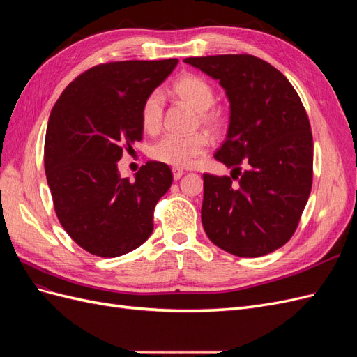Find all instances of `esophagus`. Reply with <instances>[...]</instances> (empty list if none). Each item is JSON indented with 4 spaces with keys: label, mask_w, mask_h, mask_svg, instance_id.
<instances>
[{
    "label": "esophagus",
    "mask_w": 357,
    "mask_h": 357,
    "mask_svg": "<svg viewBox=\"0 0 357 357\" xmlns=\"http://www.w3.org/2000/svg\"><path fill=\"white\" fill-rule=\"evenodd\" d=\"M183 174H185V171L183 169L172 168V177H174V180H180L183 177Z\"/></svg>",
    "instance_id": "1"
}]
</instances>
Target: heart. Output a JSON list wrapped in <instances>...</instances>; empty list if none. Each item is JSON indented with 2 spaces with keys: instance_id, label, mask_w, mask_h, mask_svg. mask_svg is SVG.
Here are the masks:
<instances>
[{
  "instance_id": "heart-1",
  "label": "heart",
  "mask_w": 357,
  "mask_h": 357,
  "mask_svg": "<svg viewBox=\"0 0 357 357\" xmlns=\"http://www.w3.org/2000/svg\"><path fill=\"white\" fill-rule=\"evenodd\" d=\"M171 92L180 101L188 104L197 112L199 126L210 134H218L223 128L225 117L222 112L213 109L214 91L207 80L195 74H185L172 83ZM164 116V98L160 92L155 91L146 96L142 105V125L144 131L153 134L159 131ZM208 147V139L204 134L197 132L186 137L167 135L160 138L150 149V158L176 168H188L195 164Z\"/></svg>"
}]
</instances>
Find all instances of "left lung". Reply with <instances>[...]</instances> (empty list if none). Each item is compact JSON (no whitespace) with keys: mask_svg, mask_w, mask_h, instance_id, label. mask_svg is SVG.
Instances as JSON below:
<instances>
[{"mask_svg":"<svg viewBox=\"0 0 357 357\" xmlns=\"http://www.w3.org/2000/svg\"><path fill=\"white\" fill-rule=\"evenodd\" d=\"M183 62L218 80L229 101L228 132L214 158L232 171L231 177L202 176L204 231L235 256L271 253L294 235L311 192L312 135L304 105L284 75L256 56Z\"/></svg>","mask_w":357,"mask_h":357,"instance_id":"obj_1","label":"left lung"}]
</instances>
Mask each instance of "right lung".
I'll use <instances>...</instances> for the list:
<instances>
[{"label": "right lung", "mask_w": 357, "mask_h": 357, "mask_svg": "<svg viewBox=\"0 0 357 357\" xmlns=\"http://www.w3.org/2000/svg\"><path fill=\"white\" fill-rule=\"evenodd\" d=\"M178 59L122 61L80 74L53 105L45 169L62 228L86 252L117 257L153 232V210L172 183L167 164L149 160L122 178L123 149L143 137L142 105Z\"/></svg>", "instance_id": "add662e5"}]
</instances>
